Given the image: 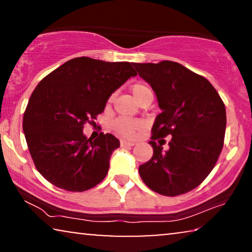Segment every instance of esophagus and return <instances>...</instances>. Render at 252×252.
I'll use <instances>...</instances> for the list:
<instances>
[{
    "mask_svg": "<svg viewBox=\"0 0 252 252\" xmlns=\"http://www.w3.org/2000/svg\"><path fill=\"white\" fill-rule=\"evenodd\" d=\"M134 144H135V143L132 142V141H126V140L120 141V146H122V147H133Z\"/></svg>",
    "mask_w": 252,
    "mask_h": 252,
    "instance_id": "esophagus-1",
    "label": "esophagus"
}]
</instances>
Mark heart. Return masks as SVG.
<instances>
[{
    "mask_svg": "<svg viewBox=\"0 0 252 252\" xmlns=\"http://www.w3.org/2000/svg\"><path fill=\"white\" fill-rule=\"evenodd\" d=\"M132 94L134 97L136 98V101L140 103L143 101L144 98L153 96V91L151 88L144 82H136L130 87ZM112 97H110L109 102H111ZM112 128L116 133H118L119 135L125 136V137H133L135 135L136 130L140 128V123L136 120L127 119V118H118L112 123Z\"/></svg>",
    "mask_w": 252,
    "mask_h": 252,
    "instance_id": "heart-1",
    "label": "heart"
}]
</instances>
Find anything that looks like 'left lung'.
Instances as JSON below:
<instances>
[{"label": "left lung", "instance_id": "left-lung-1", "mask_svg": "<svg viewBox=\"0 0 252 252\" xmlns=\"http://www.w3.org/2000/svg\"><path fill=\"white\" fill-rule=\"evenodd\" d=\"M133 65L154 89L161 109L151 129L154 155L140 165V177L160 195L190 191L204 181L221 153L225 104L208 79L184 65L171 61ZM166 136L171 139L163 152Z\"/></svg>", "mask_w": 252, "mask_h": 252}]
</instances>
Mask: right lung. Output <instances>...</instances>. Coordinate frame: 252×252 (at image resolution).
<instances>
[{"instance_id": "1", "label": "right lung", "mask_w": 252, "mask_h": 252, "mask_svg": "<svg viewBox=\"0 0 252 252\" xmlns=\"http://www.w3.org/2000/svg\"><path fill=\"white\" fill-rule=\"evenodd\" d=\"M136 74L128 62L77 57L39 82L24 113L23 130L46 180L65 190L85 191L105 178L119 140L109 133L88 139L82 129L104 111L112 93Z\"/></svg>"}]
</instances>
